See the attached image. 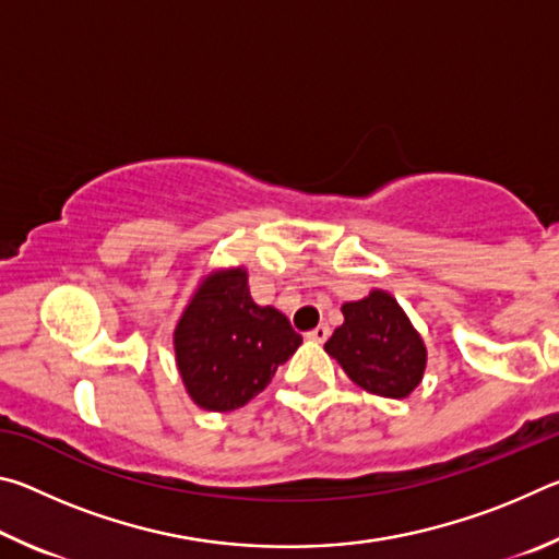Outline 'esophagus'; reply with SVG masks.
Wrapping results in <instances>:
<instances>
[{"label":"esophagus","instance_id":"34e87169","mask_svg":"<svg viewBox=\"0 0 559 559\" xmlns=\"http://www.w3.org/2000/svg\"><path fill=\"white\" fill-rule=\"evenodd\" d=\"M330 337V328L323 323V325H318V328H313L308 333V340H313V343H325V340Z\"/></svg>","mask_w":559,"mask_h":559}]
</instances>
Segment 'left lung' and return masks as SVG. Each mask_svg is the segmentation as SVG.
<instances>
[{"label":"left lung","mask_w":559,"mask_h":559,"mask_svg":"<svg viewBox=\"0 0 559 559\" xmlns=\"http://www.w3.org/2000/svg\"><path fill=\"white\" fill-rule=\"evenodd\" d=\"M345 323L325 343L349 380L362 390L402 400L421 382L427 347L390 293L372 290L343 306Z\"/></svg>","instance_id":"obj_1"}]
</instances>
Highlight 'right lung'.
<instances>
[{
  "instance_id": "1",
  "label": "right lung",
  "mask_w": 559,
  "mask_h": 559,
  "mask_svg": "<svg viewBox=\"0 0 559 559\" xmlns=\"http://www.w3.org/2000/svg\"><path fill=\"white\" fill-rule=\"evenodd\" d=\"M300 343L286 316L253 302L243 269L206 278L175 330L179 374L210 412L239 409L266 390Z\"/></svg>"
}]
</instances>
